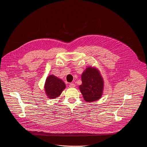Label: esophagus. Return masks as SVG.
Returning a JSON list of instances; mask_svg holds the SVG:
<instances>
[{"mask_svg": "<svg viewBox=\"0 0 147 147\" xmlns=\"http://www.w3.org/2000/svg\"><path fill=\"white\" fill-rule=\"evenodd\" d=\"M69 87H71V88H74V87H75V84L74 83H70L69 85Z\"/></svg>", "mask_w": 147, "mask_h": 147, "instance_id": "esophagus-1", "label": "esophagus"}]
</instances>
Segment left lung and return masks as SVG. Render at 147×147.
I'll return each mask as SVG.
<instances>
[{
  "label": "left lung",
  "instance_id": "left-lung-1",
  "mask_svg": "<svg viewBox=\"0 0 147 147\" xmlns=\"http://www.w3.org/2000/svg\"><path fill=\"white\" fill-rule=\"evenodd\" d=\"M82 84L80 91L85 101L88 102L95 101L102 95L104 81L99 70L94 67H88L81 76Z\"/></svg>",
  "mask_w": 147,
  "mask_h": 147
}]
</instances>
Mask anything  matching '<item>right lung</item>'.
<instances>
[{
  "instance_id": "obj_1",
  "label": "right lung",
  "mask_w": 147,
  "mask_h": 147,
  "mask_svg": "<svg viewBox=\"0 0 147 147\" xmlns=\"http://www.w3.org/2000/svg\"><path fill=\"white\" fill-rule=\"evenodd\" d=\"M65 88V84L63 80L54 75H50L46 78L45 90L48 98L54 99L59 97Z\"/></svg>"
}]
</instances>
